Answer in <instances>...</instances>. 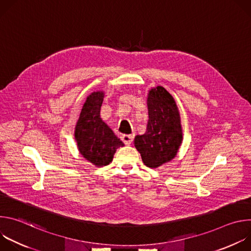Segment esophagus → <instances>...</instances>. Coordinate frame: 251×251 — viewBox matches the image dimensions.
Returning a JSON list of instances; mask_svg holds the SVG:
<instances>
[{
  "instance_id": "esophagus-1",
  "label": "esophagus",
  "mask_w": 251,
  "mask_h": 251,
  "mask_svg": "<svg viewBox=\"0 0 251 251\" xmlns=\"http://www.w3.org/2000/svg\"><path fill=\"white\" fill-rule=\"evenodd\" d=\"M133 138H134V135H122L121 136V139L122 141L125 143L126 145H130L132 141H133Z\"/></svg>"
}]
</instances>
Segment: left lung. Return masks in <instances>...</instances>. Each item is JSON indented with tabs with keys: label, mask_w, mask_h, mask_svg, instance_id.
<instances>
[{
	"label": "left lung",
	"mask_w": 251,
	"mask_h": 251,
	"mask_svg": "<svg viewBox=\"0 0 251 251\" xmlns=\"http://www.w3.org/2000/svg\"><path fill=\"white\" fill-rule=\"evenodd\" d=\"M147 106V130L135 137L134 146L143 163L156 169L176 156L183 142V129L176 103L163 86L149 90Z\"/></svg>",
	"instance_id": "1"
}]
</instances>
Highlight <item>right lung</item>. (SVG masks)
Wrapping results in <instances>:
<instances>
[{"label": "right lung", "instance_id": "right-lung-1", "mask_svg": "<svg viewBox=\"0 0 251 251\" xmlns=\"http://www.w3.org/2000/svg\"><path fill=\"white\" fill-rule=\"evenodd\" d=\"M104 91L89 94L75 128V138L79 153L96 167L109 165L116 150L124 143L101 118L100 109Z\"/></svg>", "mask_w": 251, "mask_h": 251}]
</instances>
